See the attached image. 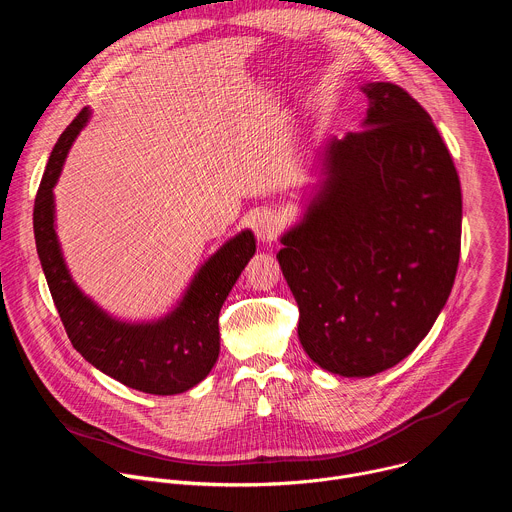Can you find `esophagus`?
Masks as SVG:
<instances>
[{"instance_id":"34e87169","label":"esophagus","mask_w":512,"mask_h":512,"mask_svg":"<svg viewBox=\"0 0 512 512\" xmlns=\"http://www.w3.org/2000/svg\"><path fill=\"white\" fill-rule=\"evenodd\" d=\"M253 231H255V237L261 241V243H271L277 239L279 231H281V225H279V218L273 214V212H261L255 223H253Z\"/></svg>"}]
</instances>
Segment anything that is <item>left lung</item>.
I'll return each mask as SVG.
<instances>
[{"instance_id":"obj_1","label":"left lung","mask_w":512,"mask_h":512,"mask_svg":"<svg viewBox=\"0 0 512 512\" xmlns=\"http://www.w3.org/2000/svg\"><path fill=\"white\" fill-rule=\"evenodd\" d=\"M362 93V131L322 143L320 180L277 253L304 350L340 377L417 348L450 298L462 237L460 178L427 111L393 83Z\"/></svg>"}]
</instances>
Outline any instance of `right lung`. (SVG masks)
Listing matches in <instances>:
<instances>
[{"label":"right lung","mask_w":512,"mask_h":512,"mask_svg":"<svg viewBox=\"0 0 512 512\" xmlns=\"http://www.w3.org/2000/svg\"><path fill=\"white\" fill-rule=\"evenodd\" d=\"M89 119L85 107L58 137L34 202L36 249L52 300L72 346L95 369L141 393H184L206 379L221 352L218 314L255 255V237L245 229L210 255L166 316L150 322L113 318L72 279L56 235L54 186Z\"/></svg>","instance_id":"obj_1"}]
</instances>
